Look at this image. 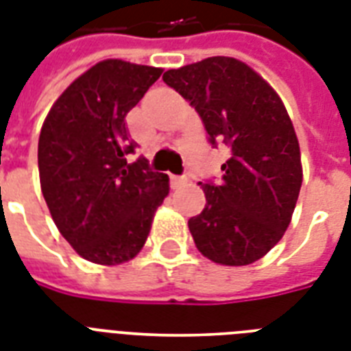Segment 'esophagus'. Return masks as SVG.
<instances>
[{
  "label": "esophagus",
  "instance_id": "esophagus-1",
  "mask_svg": "<svg viewBox=\"0 0 351 351\" xmlns=\"http://www.w3.org/2000/svg\"><path fill=\"white\" fill-rule=\"evenodd\" d=\"M186 184H187V176L171 175V187H173V189H178V187L186 186Z\"/></svg>",
  "mask_w": 351,
  "mask_h": 351
}]
</instances>
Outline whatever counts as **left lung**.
I'll return each instance as SVG.
<instances>
[{"label":"left lung","instance_id":"left-lung-1","mask_svg":"<svg viewBox=\"0 0 351 351\" xmlns=\"http://www.w3.org/2000/svg\"><path fill=\"white\" fill-rule=\"evenodd\" d=\"M202 118L209 143H226L220 184L206 182V208L189 219L198 251L222 266L258 261L282 239L302 186L299 140L282 100L244 62L206 58L164 73Z\"/></svg>","mask_w":351,"mask_h":351}]
</instances>
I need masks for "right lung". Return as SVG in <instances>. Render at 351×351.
<instances>
[{"mask_svg": "<svg viewBox=\"0 0 351 351\" xmlns=\"http://www.w3.org/2000/svg\"><path fill=\"white\" fill-rule=\"evenodd\" d=\"M160 74L162 69L104 60L63 90L43 121L41 193L63 239L85 261L114 266L134 258L169 193V176L147 160L127 162L136 149L127 112Z\"/></svg>", "mask_w": 351, "mask_h": 351, "instance_id": "1", "label": "right lung"}]
</instances>
